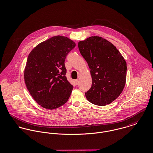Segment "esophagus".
Segmentation results:
<instances>
[{"label": "esophagus", "instance_id": "1", "mask_svg": "<svg viewBox=\"0 0 153 153\" xmlns=\"http://www.w3.org/2000/svg\"><path fill=\"white\" fill-rule=\"evenodd\" d=\"M75 83H76V85H77V84H78V83H79V80H78V79L75 80Z\"/></svg>", "mask_w": 153, "mask_h": 153}]
</instances>
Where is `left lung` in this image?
Wrapping results in <instances>:
<instances>
[{"instance_id":"obj_1","label":"left lung","mask_w":153,"mask_h":153,"mask_svg":"<svg viewBox=\"0 0 153 153\" xmlns=\"http://www.w3.org/2000/svg\"><path fill=\"white\" fill-rule=\"evenodd\" d=\"M90 69L92 85L85 94L94 105H106L122 92L126 79V62L112 43L100 36H91L78 43Z\"/></svg>"}]
</instances>
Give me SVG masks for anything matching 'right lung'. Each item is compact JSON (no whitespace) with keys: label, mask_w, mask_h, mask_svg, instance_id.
Masks as SVG:
<instances>
[{"label":"right lung","mask_w":153,"mask_h":153,"mask_svg":"<svg viewBox=\"0 0 153 153\" xmlns=\"http://www.w3.org/2000/svg\"><path fill=\"white\" fill-rule=\"evenodd\" d=\"M76 44L67 37L55 36L34 48L24 71L27 88L35 101L53 109L65 104L73 86L66 77L65 61Z\"/></svg>","instance_id":"add662e5"}]
</instances>
